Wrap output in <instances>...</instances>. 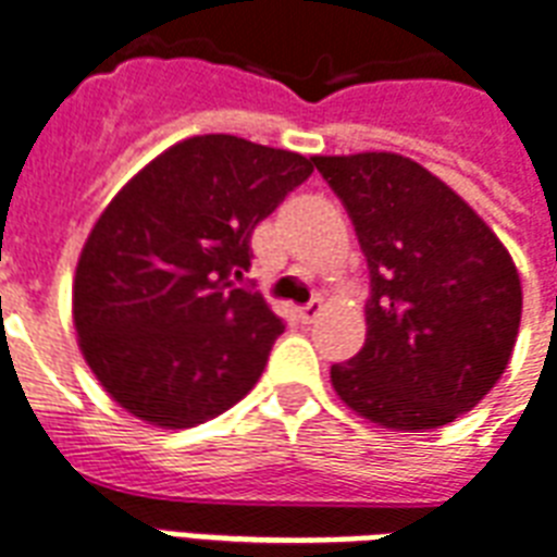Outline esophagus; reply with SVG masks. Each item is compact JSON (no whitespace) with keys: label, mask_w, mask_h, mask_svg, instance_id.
<instances>
[{"label":"esophagus","mask_w":557,"mask_h":557,"mask_svg":"<svg viewBox=\"0 0 557 557\" xmlns=\"http://www.w3.org/2000/svg\"><path fill=\"white\" fill-rule=\"evenodd\" d=\"M321 312H324V307H321V300H315V304H309V307L297 309V318H300L304 324H312Z\"/></svg>","instance_id":"1"}]
</instances>
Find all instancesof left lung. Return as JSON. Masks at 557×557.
Listing matches in <instances>:
<instances>
[{
    "mask_svg": "<svg viewBox=\"0 0 557 557\" xmlns=\"http://www.w3.org/2000/svg\"><path fill=\"white\" fill-rule=\"evenodd\" d=\"M356 227L371 300L364 347L330 368L338 400L392 432L447 426L494 388L523 315L499 236L430 169L394 154L312 157Z\"/></svg>",
    "mask_w": 557,
    "mask_h": 557,
    "instance_id": "left-lung-1",
    "label": "left lung"
}]
</instances>
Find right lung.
Instances as JSON below:
<instances>
[{"label":"right lung","mask_w":557,"mask_h":557,"mask_svg":"<svg viewBox=\"0 0 557 557\" xmlns=\"http://www.w3.org/2000/svg\"><path fill=\"white\" fill-rule=\"evenodd\" d=\"M312 157L233 134L175 143L101 210L72 280L78 347L101 388L157 430L222 414L283 333L239 288L250 233L312 175Z\"/></svg>","instance_id":"right-lung-1"}]
</instances>
